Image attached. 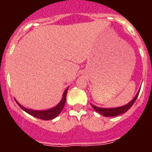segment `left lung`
Instances as JSON below:
<instances>
[{"label":"left lung","instance_id":"8db88e82","mask_svg":"<svg viewBox=\"0 0 152 152\" xmlns=\"http://www.w3.org/2000/svg\"><path fill=\"white\" fill-rule=\"evenodd\" d=\"M139 91H138V93L136 94L135 97H134L129 103L126 104L125 106H123V107H114V108H102V107H96V106H94V104H92V103H91V104L95 111H96V112L102 114L103 116H106V117H113V116H119V115H121V114L127 112V111L131 108V107L133 105V103H135L137 97L139 96Z\"/></svg>","mask_w":152,"mask_h":152}]
</instances>
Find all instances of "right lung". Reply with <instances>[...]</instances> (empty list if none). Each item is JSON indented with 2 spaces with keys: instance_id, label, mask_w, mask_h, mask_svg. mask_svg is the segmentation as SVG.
<instances>
[{
  "instance_id": "1",
  "label": "right lung",
  "mask_w": 152,
  "mask_h": 152,
  "mask_svg": "<svg viewBox=\"0 0 152 152\" xmlns=\"http://www.w3.org/2000/svg\"><path fill=\"white\" fill-rule=\"evenodd\" d=\"M68 88H67V89L64 91V92L63 93V96L61 98V101L58 103L56 107H52V108L49 109V110H30V109L25 108L24 107H23L21 104L18 103L16 100L17 103L19 105V107L22 109L23 110H24L25 112H26L27 113H29L31 116H35V117L38 118L40 119H43V120H50V119H53L54 118H56V116H58L60 114V113L61 112V110L64 108V103L66 101V94L67 92H68Z\"/></svg>"
}]
</instances>
